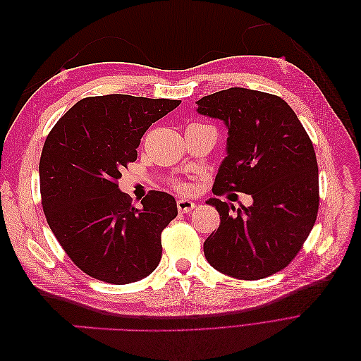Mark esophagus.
I'll use <instances>...</instances> for the list:
<instances>
[{
	"label": "esophagus",
	"mask_w": 361,
	"mask_h": 361,
	"mask_svg": "<svg viewBox=\"0 0 361 361\" xmlns=\"http://www.w3.org/2000/svg\"><path fill=\"white\" fill-rule=\"evenodd\" d=\"M195 206H197V204H195V203L191 202V200H188V199H180V200H178V209H179V212H182V214L191 212Z\"/></svg>",
	"instance_id": "obj_1"
}]
</instances>
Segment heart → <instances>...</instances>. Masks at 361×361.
Instances as JSON below:
<instances>
[{"label": "heart", "instance_id": "obj_1", "mask_svg": "<svg viewBox=\"0 0 361 361\" xmlns=\"http://www.w3.org/2000/svg\"><path fill=\"white\" fill-rule=\"evenodd\" d=\"M179 187H180V188H185V185H182V183H180V185H179Z\"/></svg>", "mask_w": 361, "mask_h": 361}]
</instances>
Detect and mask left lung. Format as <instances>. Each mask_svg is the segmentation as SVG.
Instances as JSON below:
<instances>
[{"mask_svg":"<svg viewBox=\"0 0 361 361\" xmlns=\"http://www.w3.org/2000/svg\"><path fill=\"white\" fill-rule=\"evenodd\" d=\"M195 104L199 114L221 120L227 128V155L214 194L238 191L253 199L235 215L232 203L215 197L206 202L215 206L221 221L203 244L204 257L235 279L276 274L297 256L318 215L312 141L292 108L274 94L232 87Z\"/></svg>","mask_w":361,"mask_h":361,"instance_id":"obj_1","label":"left lung"}]
</instances>
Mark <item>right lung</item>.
Returning a JSON list of instances; mask_svg holds the SVG:
<instances>
[{"label":"right lung","instance_id":"right-lung-1","mask_svg":"<svg viewBox=\"0 0 361 361\" xmlns=\"http://www.w3.org/2000/svg\"><path fill=\"white\" fill-rule=\"evenodd\" d=\"M180 101L129 94L85 97L49 133L39 174L52 233L85 274L113 285L158 267L161 233L178 215L173 195L150 191L134 207L117 179L137 159L141 137Z\"/></svg>","mask_w":361,"mask_h":361}]
</instances>
